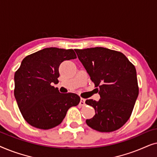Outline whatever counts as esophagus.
Returning a JSON list of instances; mask_svg holds the SVG:
<instances>
[{
  "mask_svg": "<svg viewBox=\"0 0 157 157\" xmlns=\"http://www.w3.org/2000/svg\"><path fill=\"white\" fill-rule=\"evenodd\" d=\"M80 105H81V106H85L86 104H85V99H84V98H81Z\"/></svg>",
  "mask_w": 157,
  "mask_h": 157,
  "instance_id": "1",
  "label": "esophagus"
}]
</instances>
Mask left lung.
Returning <instances> with one entry per match:
<instances>
[{"instance_id": "left-lung-1", "label": "left lung", "mask_w": 157, "mask_h": 157, "mask_svg": "<svg viewBox=\"0 0 157 157\" xmlns=\"http://www.w3.org/2000/svg\"><path fill=\"white\" fill-rule=\"evenodd\" d=\"M75 51L101 96L98 101H86L96 111L87 125L100 132L119 129L129 119L139 95L135 66L122 53L103 47Z\"/></svg>"}]
</instances>
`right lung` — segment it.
Instances as JSON below:
<instances>
[{"label":"right lung","instance_id":"right-lung-1","mask_svg":"<svg viewBox=\"0 0 157 157\" xmlns=\"http://www.w3.org/2000/svg\"><path fill=\"white\" fill-rule=\"evenodd\" d=\"M76 59L73 49L46 48L25 57L15 73L14 96L24 119L33 127L49 129L59 125L81 98L61 94L52 86L59 83L60 64Z\"/></svg>","mask_w":157,"mask_h":157}]
</instances>
